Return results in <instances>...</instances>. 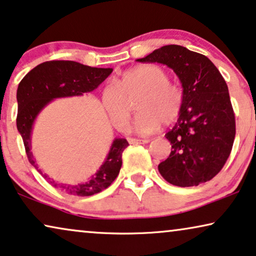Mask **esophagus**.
Listing matches in <instances>:
<instances>
[{
	"mask_svg": "<svg viewBox=\"0 0 256 256\" xmlns=\"http://www.w3.org/2000/svg\"><path fill=\"white\" fill-rule=\"evenodd\" d=\"M148 139H139V138H128L130 144H148Z\"/></svg>",
	"mask_w": 256,
	"mask_h": 256,
	"instance_id": "34e87169",
	"label": "esophagus"
}]
</instances>
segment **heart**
I'll use <instances>...</instances> for the list:
<instances>
[{
	"mask_svg": "<svg viewBox=\"0 0 256 256\" xmlns=\"http://www.w3.org/2000/svg\"><path fill=\"white\" fill-rule=\"evenodd\" d=\"M138 97L136 108L138 114L134 126L140 134H152L162 122L172 124L182 114L184 108L182 88L170 82L168 71L148 64L126 71L103 91V105L112 124L124 128L131 116V102Z\"/></svg>",
	"mask_w": 256,
	"mask_h": 256,
	"instance_id": "b5f03b06",
	"label": "heart"
}]
</instances>
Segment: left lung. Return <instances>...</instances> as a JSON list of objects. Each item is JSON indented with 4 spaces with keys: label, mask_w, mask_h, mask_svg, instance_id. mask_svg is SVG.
<instances>
[{
    "label": "left lung",
    "mask_w": 256,
    "mask_h": 256,
    "mask_svg": "<svg viewBox=\"0 0 256 256\" xmlns=\"http://www.w3.org/2000/svg\"><path fill=\"white\" fill-rule=\"evenodd\" d=\"M138 60L171 68L185 94L182 114L165 134L173 150L159 164L160 174L180 187L208 182L226 164L235 138V116L224 77L205 54L176 44Z\"/></svg>",
    "instance_id": "obj_1"
}]
</instances>
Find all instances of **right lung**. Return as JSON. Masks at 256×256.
<instances>
[{"label": "right lung", "mask_w": 256, "mask_h": 256, "mask_svg": "<svg viewBox=\"0 0 256 256\" xmlns=\"http://www.w3.org/2000/svg\"><path fill=\"white\" fill-rule=\"evenodd\" d=\"M112 69L91 68L74 60H49L30 70L17 88V130L22 136L29 162L38 170L32 150V130L37 114L54 98L82 96L91 92L110 76ZM128 142L124 138H116L110 152L98 170L86 182L77 185L60 184L51 180L42 171L38 172L54 188H60L71 196H88L108 188L117 178L122 168V151Z\"/></svg>", "instance_id": "add662e5"}]
</instances>
